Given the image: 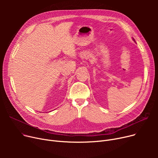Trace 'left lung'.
Segmentation results:
<instances>
[{
    "label": "left lung",
    "mask_w": 158,
    "mask_h": 158,
    "mask_svg": "<svg viewBox=\"0 0 158 158\" xmlns=\"http://www.w3.org/2000/svg\"><path fill=\"white\" fill-rule=\"evenodd\" d=\"M133 40H134V39H133Z\"/></svg>",
    "instance_id": "left-lung-1"
}]
</instances>
